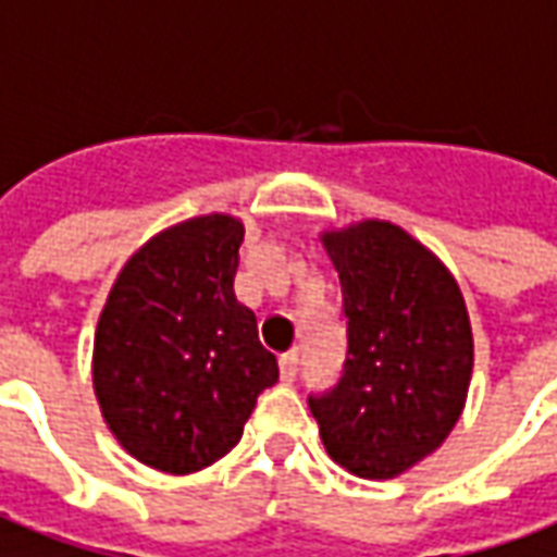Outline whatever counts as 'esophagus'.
Instances as JSON below:
<instances>
[{
    "instance_id": "esophagus-1",
    "label": "esophagus",
    "mask_w": 557,
    "mask_h": 557,
    "mask_svg": "<svg viewBox=\"0 0 557 557\" xmlns=\"http://www.w3.org/2000/svg\"><path fill=\"white\" fill-rule=\"evenodd\" d=\"M295 373H298V352L292 349L286 356H280V380H283V383H292Z\"/></svg>"
}]
</instances>
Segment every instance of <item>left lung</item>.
I'll return each instance as SVG.
<instances>
[{
  "label": "left lung",
  "mask_w": 557,
  "mask_h": 557,
  "mask_svg": "<svg viewBox=\"0 0 557 557\" xmlns=\"http://www.w3.org/2000/svg\"><path fill=\"white\" fill-rule=\"evenodd\" d=\"M341 277L346 364L310 398L322 446L361 480H395L441 449L465 413L473 332L453 271L388 220L325 228Z\"/></svg>",
  "instance_id": "obj_1"
}]
</instances>
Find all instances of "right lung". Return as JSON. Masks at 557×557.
Wrapping results in <instances>:
<instances>
[{"label": "right lung", "mask_w": 557, "mask_h": 557, "mask_svg": "<svg viewBox=\"0 0 557 557\" xmlns=\"http://www.w3.org/2000/svg\"><path fill=\"white\" fill-rule=\"evenodd\" d=\"M240 240L232 213L162 228L120 268L99 313L92 392L104 425L171 476L220 461L280 376L256 313L235 298Z\"/></svg>", "instance_id": "right-lung-1"}]
</instances>
